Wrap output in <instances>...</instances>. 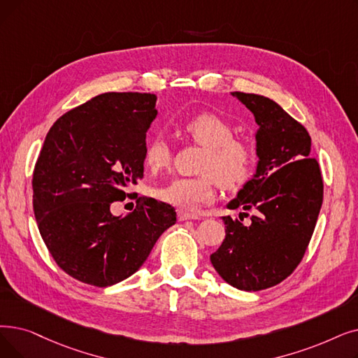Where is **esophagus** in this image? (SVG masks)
<instances>
[{"instance_id": "esophagus-1", "label": "esophagus", "mask_w": 358, "mask_h": 358, "mask_svg": "<svg viewBox=\"0 0 358 358\" xmlns=\"http://www.w3.org/2000/svg\"><path fill=\"white\" fill-rule=\"evenodd\" d=\"M187 220H199V216L184 210H178V221H187Z\"/></svg>"}]
</instances>
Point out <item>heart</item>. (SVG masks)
Masks as SVG:
<instances>
[{
	"label": "heart",
	"instance_id": "heart-1",
	"mask_svg": "<svg viewBox=\"0 0 358 358\" xmlns=\"http://www.w3.org/2000/svg\"><path fill=\"white\" fill-rule=\"evenodd\" d=\"M182 130L196 143L206 148L199 177H176L158 189L157 196L168 205L194 212L215 199V178L222 187H236L250 174L255 152L252 146L232 138L231 124L213 113H199L182 124ZM171 161L169 143L162 136L149 138L145 148V164L159 171Z\"/></svg>",
	"mask_w": 358,
	"mask_h": 358
}]
</instances>
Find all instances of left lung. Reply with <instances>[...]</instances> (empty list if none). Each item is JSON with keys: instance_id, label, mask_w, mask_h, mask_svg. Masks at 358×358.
<instances>
[{"instance_id": "obj_1", "label": "left lung", "mask_w": 358, "mask_h": 358, "mask_svg": "<svg viewBox=\"0 0 358 358\" xmlns=\"http://www.w3.org/2000/svg\"><path fill=\"white\" fill-rule=\"evenodd\" d=\"M231 95L255 115L259 161L227 208L255 215L248 225L222 216L225 240L210 262L229 285L260 291L282 282L301 262L322 208L323 181L317 161L310 158L312 138L299 121L266 96Z\"/></svg>"}]
</instances>
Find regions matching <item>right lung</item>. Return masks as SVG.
<instances>
[{
  "mask_svg": "<svg viewBox=\"0 0 358 358\" xmlns=\"http://www.w3.org/2000/svg\"><path fill=\"white\" fill-rule=\"evenodd\" d=\"M155 105L152 93H102L45 137L32 180L36 224L57 265L85 284L105 288L131 276L177 221L173 206L150 197L126 216L110 209L143 178Z\"/></svg>",
  "mask_w": 358,
  "mask_h": 358,
  "instance_id": "obj_1",
  "label": "right lung"
}]
</instances>
